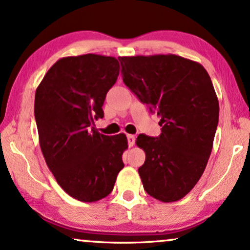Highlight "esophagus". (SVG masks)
<instances>
[{
  "label": "esophagus",
  "mask_w": 250,
  "mask_h": 250,
  "mask_svg": "<svg viewBox=\"0 0 250 250\" xmlns=\"http://www.w3.org/2000/svg\"><path fill=\"white\" fill-rule=\"evenodd\" d=\"M127 142H128L129 147H133V146H134V144H135V137H134V135L128 134L127 135Z\"/></svg>",
  "instance_id": "1"
}]
</instances>
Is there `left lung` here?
I'll use <instances>...</instances> for the list:
<instances>
[{"instance_id":"1","label":"left lung","mask_w":250,"mask_h":250,"mask_svg":"<svg viewBox=\"0 0 250 250\" xmlns=\"http://www.w3.org/2000/svg\"><path fill=\"white\" fill-rule=\"evenodd\" d=\"M118 60L125 85L161 117L158 137L137 138L146 153L138 170L144 188L162 202L183 199L203 174L212 150L219 104L211 79L200 63L177 55Z\"/></svg>"}]
</instances>
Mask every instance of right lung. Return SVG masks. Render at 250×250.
Instances as JSON below:
<instances>
[{
	"label": "right lung",
	"mask_w": 250,
	"mask_h": 250,
	"mask_svg": "<svg viewBox=\"0 0 250 250\" xmlns=\"http://www.w3.org/2000/svg\"><path fill=\"white\" fill-rule=\"evenodd\" d=\"M118 74L115 57H63L35 92L34 116L44 160L58 185L82 202L108 196L124 167L126 135L101 134L94 125L104 116L102 105Z\"/></svg>",
	"instance_id": "1"
}]
</instances>
